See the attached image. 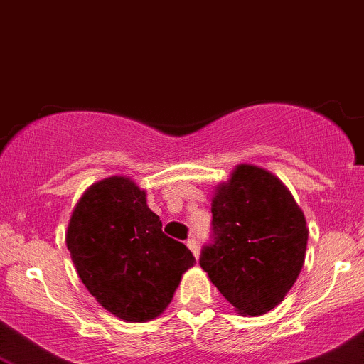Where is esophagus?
<instances>
[{"mask_svg": "<svg viewBox=\"0 0 364 364\" xmlns=\"http://www.w3.org/2000/svg\"><path fill=\"white\" fill-rule=\"evenodd\" d=\"M186 246L191 250V253L195 255V258H198V241H196L195 237H190V240L186 241Z\"/></svg>", "mask_w": 364, "mask_h": 364, "instance_id": "34e87169", "label": "esophagus"}]
</instances>
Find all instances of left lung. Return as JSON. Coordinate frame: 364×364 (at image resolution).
<instances>
[{"mask_svg":"<svg viewBox=\"0 0 364 364\" xmlns=\"http://www.w3.org/2000/svg\"><path fill=\"white\" fill-rule=\"evenodd\" d=\"M306 243V220L281 179L241 164L212 200V240L200 267L237 311L257 316L294 286Z\"/></svg>","mask_w":364,"mask_h":364,"instance_id":"obj_1","label":"left lung"}]
</instances>
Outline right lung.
Here are the masks:
<instances>
[{
    "mask_svg": "<svg viewBox=\"0 0 364 364\" xmlns=\"http://www.w3.org/2000/svg\"><path fill=\"white\" fill-rule=\"evenodd\" d=\"M66 246L90 294L127 321L161 315L195 263L185 245L162 232L145 191L123 176L102 179L83 193Z\"/></svg>",
    "mask_w": 364,
    "mask_h": 364,
    "instance_id": "1",
    "label": "right lung"
}]
</instances>
